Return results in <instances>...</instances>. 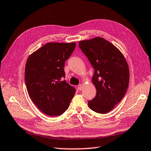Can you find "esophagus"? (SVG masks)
Segmentation results:
<instances>
[{"label": "esophagus", "mask_w": 151, "mask_h": 151, "mask_svg": "<svg viewBox=\"0 0 151 151\" xmlns=\"http://www.w3.org/2000/svg\"><path fill=\"white\" fill-rule=\"evenodd\" d=\"M78 89L79 91H81L82 89H83V85H81V84H80V85H78Z\"/></svg>", "instance_id": "34e87169"}]
</instances>
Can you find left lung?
Returning a JSON list of instances; mask_svg holds the SVG:
<instances>
[{
	"instance_id": "8db88e82",
	"label": "left lung",
	"mask_w": 151,
	"mask_h": 151,
	"mask_svg": "<svg viewBox=\"0 0 151 151\" xmlns=\"http://www.w3.org/2000/svg\"><path fill=\"white\" fill-rule=\"evenodd\" d=\"M79 47L94 69L92 81L96 94L88 106L98 113H108L127 93L130 79L127 60L115 46L100 37L79 42Z\"/></svg>"
}]
</instances>
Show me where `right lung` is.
I'll list each match as a JSON object with an SVG mask.
<instances>
[{"label": "right lung", "mask_w": 151, "mask_h": 151, "mask_svg": "<svg viewBox=\"0 0 151 151\" xmlns=\"http://www.w3.org/2000/svg\"><path fill=\"white\" fill-rule=\"evenodd\" d=\"M76 43H48L28 58L24 81L30 99L45 115L57 116L68 108L76 89L66 83L64 63Z\"/></svg>", "instance_id": "right-lung-1"}]
</instances>
